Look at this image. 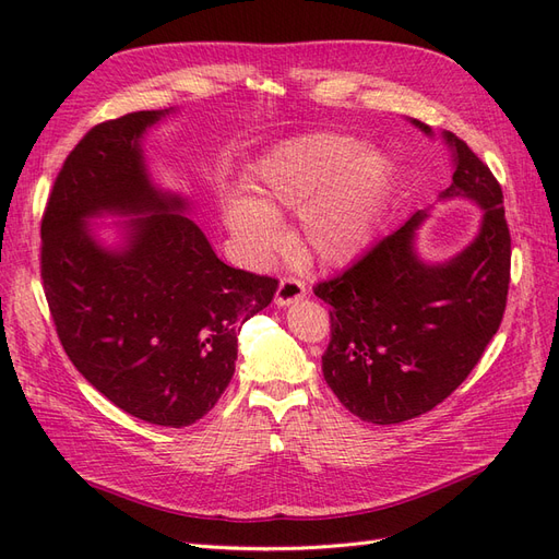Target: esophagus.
<instances>
[{"mask_svg":"<svg viewBox=\"0 0 559 559\" xmlns=\"http://www.w3.org/2000/svg\"><path fill=\"white\" fill-rule=\"evenodd\" d=\"M306 298V284L296 277H284L277 286V294H275V302L280 308L292 306V302Z\"/></svg>","mask_w":559,"mask_h":559,"instance_id":"34e87169","label":"esophagus"}]
</instances>
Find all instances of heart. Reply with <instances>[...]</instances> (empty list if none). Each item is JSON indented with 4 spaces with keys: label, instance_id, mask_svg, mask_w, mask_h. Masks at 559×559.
Here are the masks:
<instances>
[{
    "label": "heart",
    "instance_id": "heart-1",
    "mask_svg": "<svg viewBox=\"0 0 559 559\" xmlns=\"http://www.w3.org/2000/svg\"><path fill=\"white\" fill-rule=\"evenodd\" d=\"M392 181L378 151L333 132H314L267 154L257 193L230 198L226 224L245 257L267 261L284 240L282 216L298 214L296 247L306 261L347 265L373 238Z\"/></svg>",
    "mask_w": 559,
    "mask_h": 559
}]
</instances>
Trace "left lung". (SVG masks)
I'll return each instance as SVG.
<instances>
[{"instance_id":"left-lung-1","label":"left lung","mask_w":559,"mask_h":559,"mask_svg":"<svg viewBox=\"0 0 559 559\" xmlns=\"http://www.w3.org/2000/svg\"><path fill=\"white\" fill-rule=\"evenodd\" d=\"M443 140L452 181L438 198L483 210L473 242L448 261H425L415 242L429 210H417L345 273L314 286L331 306L324 380L352 415L373 425H399L445 401L480 361L506 310L511 233L501 186L466 142L452 132Z\"/></svg>"}]
</instances>
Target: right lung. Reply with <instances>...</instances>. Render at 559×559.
Returning a JSON list of instances; mask_svg holds the SVG:
<instances>
[{
  "instance_id": "1",
  "label": "right lung",
  "mask_w": 559,
  "mask_h": 559,
  "mask_svg": "<svg viewBox=\"0 0 559 559\" xmlns=\"http://www.w3.org/2000/svg\"><path fill=\"white\" fill-rule=\"evenodd\" d=\"M170 111L99 123L67 156L41 218V280L79 373L128 415L181 429L226 392L238 333L277 280L226 265L189 198L151 181L142 140ZM99 215L131 216L121 246L98 242Z\"/></svg>"
}]
</instances>
